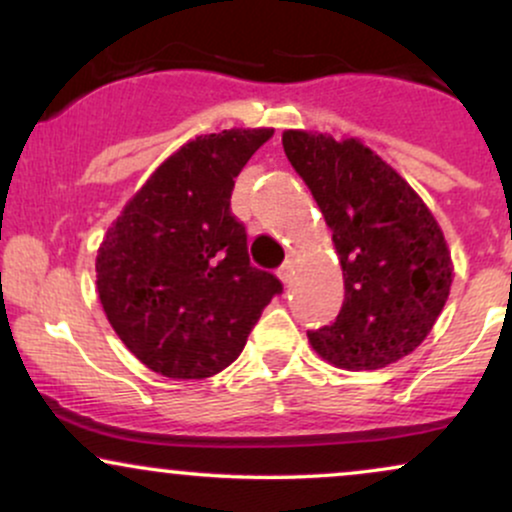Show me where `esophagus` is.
Listing matches in <instances>:
<instances>
[{
	"mask_svg": "<svg viewBox=\"0 0 512 512\" xmlns=\"http://www.w3.org/2000/svg\"><path fill=\"white\" fill-rule=\"evenodd\" d=\"M293 276H296V262H284V264H281V269H279V279L281 281H284V284L286 286H289L291 284V281H293Z\"/></svg>",
	"mask_w": 512,
	"mask_h": 512,
	"instance_id": "1",
	"label": "esophagus"
}]
</instances>
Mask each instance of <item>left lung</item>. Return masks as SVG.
<instances>
[{
	"mask_svg": "<svg viewBox=\"0 0 512 512\" xmlns=\"http://www.w3.org/2000/svg\"><path fill=\"white\" fill-rule=\"evenodd\" d=\"M291 166L313 192L344 272L337 320L308 332L325 361L375 370L411 354L448 301L450 250L421 197L356 139L289 129Z\"/></svg>",
	"mask_w": 512,
	"mask_h": 512,
	"instance_id": "8db88e82",
	"label": "left lung"
}]
</instances>
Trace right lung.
<instances>
[{
  "label": "right lung",
  "mask_w": 512,
  "mask_h": 512,
  "mask_svg": "<svg viewBox=\"0 0 512 512\" xmlns=\"http://www.w3.org/2000/svg\"><path fill=\"white\" fill-rule=\"evenodd\" d=\"M274 129L187 142L144 182L103 238L96 284L117 337L146 368L202 380L231 366L264 305L284 291L252 267L231 192Z\"/></svg>",
  "instance_id": "obj_1"
}]
</instances>
